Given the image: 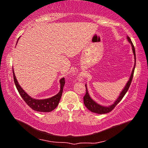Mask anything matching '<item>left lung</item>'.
<instances>
[{"label": "left lung", "instance_id": "8db88e82", "mask_svg": "<svg viewBox=\"0 0 148 148\" xmlns=\"http://www.w3.org/2000/svg\"><path fill=\"white\" fill-rule=\"evenodd\" d=\"M127 39H128L129 42H130L131 44L133 54H134V56H135V66L132 71V73H131V75L130 78H129V80L128 81V82H127L126 86H125V88L123 89V90L121 92L120 96H119L118 99L115 101L114 104H113L112 105H111V106H106V107L101 106V105L97 104L96 102H95L94 101L90 98V95H89V94H88V89H87L86 85V95L84 96V102L85 106H86V108H88L89 110H90L91 112L97 113V114H106V113L110 112V111H112L113 109L115 108V106H116V105L121 102L123 97H124L125 94H126L127 91H128L129 87H130V86H131V82H132V79L133 77V74H134V70L135 68V62H136V56H135V50L134 46H133V44L132 43V42H131L130 38L127 37Z\"/></svg>", "mask_w": 148, "mask_h": 148}]
</instances>
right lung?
Listing matches in <instances>:
<instances>
[{
    "label": "right lung",
    "mask_w": 148,
    "mask_h": 148,
    "mask_svg": "<svg viewBox=\"0 0 148 148\" xmlns=\"http://www.w3.org/2000/svg\"><path fill=\"white\" fill-rule=\"evenodd\" d=\"M13 79L14 82H15V86L17 88L18 92H19L20 96L23 100L25 101L28 106H29L32 109L34 110L38 111V112H51L56 108L58 106L59 101L61 98L62 90H63L64 85L65 84V81H64V78H62L60 80V92L58 93L56 96H54L52 98L44 99V100H36V99H34L28 96L27 94H26L23 89L21 88L18 84L17 79L15 77V74H14L13 69Z\"/></svg>",
    "instance_id": "add662e5"
}]
</instances>
